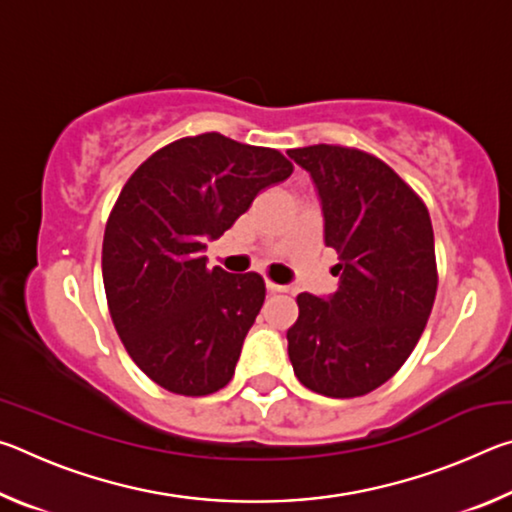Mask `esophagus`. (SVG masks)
<instances>
[{"mask_svg": "<svg viewBox=\"0 0 512 512\" xmlns=\"http://www.w3.org/2000/svg\"><path fill=\"white\" fill-rule=\"evenodd\" d=\"M266 289H268V293H282V291H287V287H282V284H275V282H271V280H266Z\"/></svg>", "mask_w": 512, "mask_h": 512, "instance_id": "1", "label": "esophagus"}]
</instances>
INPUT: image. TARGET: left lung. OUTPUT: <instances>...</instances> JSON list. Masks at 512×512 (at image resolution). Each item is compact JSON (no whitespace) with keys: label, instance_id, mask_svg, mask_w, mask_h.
<instances>
[{"label":"left lung","instance_id":"1","mask_svg":"<svg viewBox=\"0 0 512 512\" xmlns=\"http://www.w3.org/2000/svg\"><path fill=\"white\" fill-rule=\"evenodd\" d=\"M309 171L325 216V244L339 253V289L300 293L289 359L302 386L359 397L404 366L438 289L427 205L375 155L314 144L289 151Z\"/></svg>","mask_w":512,"mask_h":512}]
</instances>
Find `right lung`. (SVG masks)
<instances>
[{
  "label": "right lung",
  "mask_w": 512,
  "mask_h": 512,
  "mask_svg": "<svg viewBox=\"0 0 512 512\" xmlns=\"http://www.w3.org/2000/svg\"><path fill=\"white\" fill-rule=\"evenodd\" d=\"M291 173L280 151L203 133L162 146L121 189L103 235V287L121 343L158 386L201 397L235 375L266 284L207 268L203 250Z\"/></svg>",
  "instance_id": "1"
}]
</instances>
